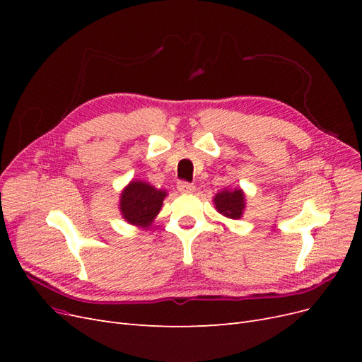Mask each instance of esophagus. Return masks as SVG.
<instances>
[{"label":"esophagus","mask_w":362,"mask_h":362,"mask_svg":"<svg viewBox=\"0 0 362 362\" xmlns=\"http://www.w3.org/2000/svg\"><path fill=\"white\" fill-rule=\"evenodd\" d=\"M178 190L180 192H185V193H192L196 190L194 185L192 182H187V181H180L178 182Z\"/></svg>","instance_id":"1"}]
</instances>
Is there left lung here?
<instances>
[{"mask_svg": "<svg viewBox=\"0 0 362 362\" xmlns=\"http://www.w3.org/2000/svg\"><path fill=\"white\" fill-rule=\"evenodd\" d=\"M214 205L217 211L229 217V218H240L245 210V194L242 190H223L216 194Z\"/></svg>", "mask_w": 362, "mask_h": 362, "instance_id": "1", "label": "left lung"}]
</instances>
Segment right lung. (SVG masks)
<instances>
[{
    "label": "right lung",
    "instance_id": "1",
    "mask_svg": "<svg viewBox=\"0 0 362 362\" xmlns=\"http://www.w3.org/2000/svg\"><path fill=\"white\" fill-rule=\"evenodd\" d=\"M166 192H161L152 185L133 181L122 192L120 198V211L129 223L137 226H148L160 213Z\"/></svg>",
    "mask_w": 362,
    "mask_h": 362
}]
</instances>
